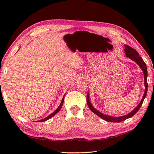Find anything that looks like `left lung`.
I'll list each match as a JSON object with an SVG mask.
<instances>
[{"label": "left lung", "instance_id": "8db88e82", "mask_svg": "<svg viewBox=\"0 0 154 154\" xmlns=\"http://www.w3.org/2000/svg\"><path fill=\"white\" fill-rule=\"evenodd\" d=\"M125 55L127 57H129V59H132L133 61H135L137 64L140 66V69L143 71V73L144 75V85H145V91L144 93L143 97L140 101V103L138 104V106L134 108V109L130 112L129 114H127L125 116H120V117H113V116H107L105 114H103L102 113H100V112L98 110H97L95 108L92 106V104L90 103L89 100V93H88L87 95V103L89 108H90L93 113H95L96 115L99 116L100 118L102 119H104V120L106 122H121L125 120V119H128L129 118H131L132 116H133L134 114H135L138 111V110L140 109V106H142V103H143V101L145 99V97L146 96V94H147V91H148V82H147V77H148V72H147V67H146V63L143 61V59H142L141 57H140L139 54H138V52L133 49V48L130 47L128 45H125Z\"/></svg>", "mask_w": 154, "mask_h": 154}]
</instances>
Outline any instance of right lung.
<instances>
[{"mask_svg": "<svg viewBox=\"0 0 154 154\" xmlns=\"http://www.w3.org/2000/svg\"><path fill=\"white\" fill-rule=\"evenodd\" d=\"M65 96V95H64ZM63 102H64V97H63V99H62V101H61V104H60L59 105V106L57 108V109H56L53 113L52 114H51L50 116H48V117H46V118H44V119H42V120H40V121H38V122H45V121H46V120H48V119H50V118H51V117H53V116L55 115V114H56L57 113V112L61 110V107H62V106H63Z\"/></svg>", "mask_w": 154, "mask_h": 154, "instance_id": "add662e5", "label": "right lung"}]
</instances>
